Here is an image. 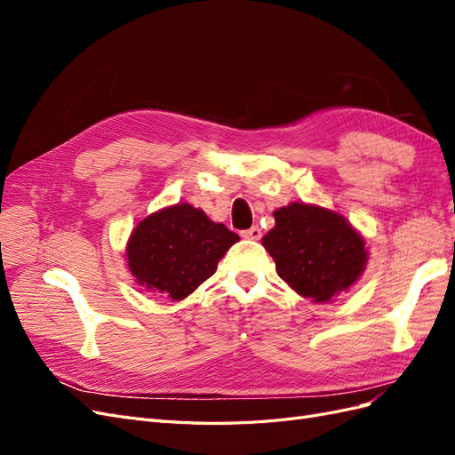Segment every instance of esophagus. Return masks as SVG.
<instances>
[{"label":"esophagus","instance_id":"obj_1","mask_svg":"<svg viewBox=\"0 0 455 455\" xmlns=\"http://www.w3.org/2000/svg\"><path fill=\"white\" fill-rule=\"evenodd\" d=\"M241 235H243L244 239H251V241H259V239H261V229H259L258 226H252L251 229H244V231H241Z\"/></svg>","mask_w":455,"mask_h":455}]
</instances>
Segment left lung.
Masks as SVG:
<instances>
[{"label":"left lung","instance_id":"obj_1","mask_svg":"<svg viewBox=\"0 0 455 455\" xmlns=\"http://www.w3.org/2000/svg\"><path fill=\"white\" fill-rule=\"evenodd\" d=\"M273 216L275 228L261 244L299 296L330 301L361 277L368 252L346 218L306 203H291Z\"/></svg>","mask_w":455,"mask_h":455}]
</instances>
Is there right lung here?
Wrapping results in <instances>:
<instances>
[{
  "mask_svg": "<svg viewBox=\"0 0 455 455\" xmlns=\"http://www.w3.org/2000/svg\"><path fill=\"white\" fill-rule=\"evenodd\" d=\"M237 233L214 224L203 211L182 203L144 218L127 244L136 283L171 299H182L214 275Z\"/></svg>",
  "mask_w": 455,
  "mask_h": 455,
  "instance_id": "right-lung-1",
  "label": "right lung"
}]
</instances>
